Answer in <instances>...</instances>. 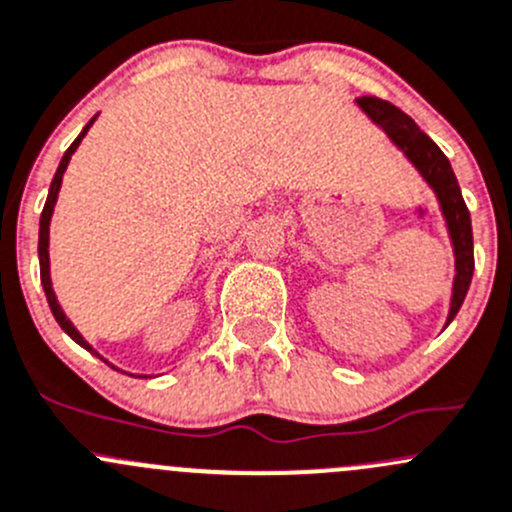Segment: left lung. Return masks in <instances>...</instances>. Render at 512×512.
<instances>
[{
  "label": "left lung",
  "mask_w": 512,
  "mask_h": 512,
  "mask_svg": "<svg viewBox=\"0 0 512 512\" xmlns=\"http://www.w3.org/2000/svg\"><path fill=\"white\" fill-rule=\"evenodd\" d=\"M357 107L390 137L395 147L410 160V165L420 172L428 187L438 200L440 212H443L445 227H448L450 245H453L455 257V275H453V295H450V310L445 327L453 322L468 295L470 280H473L475 260H473V227H470V212L465 207L463 192H460L455 172L450 160L443 155L438 145L420 130L413 117L398 109L395 104L377 97H360Z\"/></svg>",
  "instance_id": "left-lung-1"
}]
</instances>
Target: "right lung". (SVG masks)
Listing matches in <instances>:
<instances>
[{
	"mask_svg": "<svg viewBox=\"0 0 512 512\" xmlns=\"http://www.w3.org/2000/svg\"><path fill=\"white\" fill-rule=\"evenodd\" d=\"M94 119H97V117H92V119H89V122H87V127H84V130L79 132V137H77V140H74L72 145H69V150L64 152L62 162H59L57 172H54V180H52V185H49V195H47V202H44L42 217H39V275H42V287H44V295H47V302H49V307H52V315H54V320L59 322V327H62V330L67 332V335L72 337L74 342H77V345H82L84 350H89V352H94V355H97V357H102V355H99L97 350H94L92 345H89L87 340H84V337H82V332H79L77 327L72 325V320H69V317L64 315L62 305H59V302H57V295H54V287H52V275H49V222H52V215H54V205H57L59 187H62V177H64V172H67V165H69V160H72V155H74V152H77L79 142L84 140V135H87V132H89V127H92V124H94ZM102 360H104V357H102ZM104 362H107V360H104ZM107 365H109V362H107ZM112 367H114V365H112ZM114 370H117V367H114ZM142 377H147V375H142Z\"/></svg>",
	"mask_w": 512,
	"mask_h": 512,
	"instance_id": "add662e5",
	"label": "right lung"
}]
</instances>
